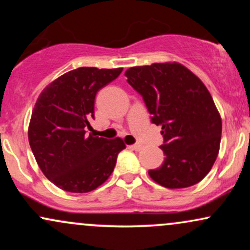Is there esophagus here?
<instances>
[{
    "label": "esophagus",
    "mask_w": 250,
    "mask_h": 250,
    "mask_svg": "<svg viewBox=\"0 0 250 250\" xmlns=\"http://www.w3.org/2000/svg\"><path fill=\"white\" fill-rule=\"evenodd\" d=\"M129 148H131L135 151H140L142 149V145H140V143H136V145L129 146Z\"/></svg>",
    "instance_id": "esophagus-1"
}]
</instances>
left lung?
<instances>
[{
	"label": "left lung",
	"instance_id": "obj_1",
	"mask_svg": "<svg viewBox=\"0 0 250 250\" xmlns=\"http://www.w3.org/2000/svg\"><path fill=\"white\" fill-rule=\"evenodd\" d=\"M125 75L161 125L165 161L149 170L162 187L187 188L210 171L219 154L222 121L202 81L176 62L129 68Z\"/></svg>",
	"mask_w": 250,
	"mask_h": 250
}]
</instances>
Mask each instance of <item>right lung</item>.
Returning a JSON list of instances; mask_svg holds the SVG:
<instances>
[{"mask_svg": "<svg viewBox=\"0 0 250 250\" xmlns=\"http://www.w3.org/2000/svg\"><path fill=\"white\" fill-rule=\"evenodd\" d=\"M122 68L70 70L47 85L35 103L28 139L37 165L50 182L70 193H88L113 173L125 145L87 135L94 119L97 91L116 79Z\"/></svg>", "mask_w": 250, "mask_h": 250, "instance_id": "add662e5", "label": "right lung"}]
</instances>
